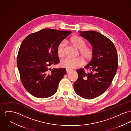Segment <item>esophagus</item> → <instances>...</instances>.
Listing matches in <instances>:
<instances>
[{
	"label": "esophagus",
	"instance_id": "1",
	"mask_svg": "<svg viewBox=\"0 0 131 131\" xmlns=\"http://www.w3.org/2000/svg\"><path fill=\"white\" fill-rule=\"evenodd\" d=\"M70 70H71L69 69H66V71H67V73H69Z\"/></svg>",
	"mask_w": 131,
	"mask_h": 131
}]
</instances>
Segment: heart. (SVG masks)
<instances>
[{
	"mask_svg": "<svg viewBox=\"0 0 131 131\" xmlns=\"http://www.w3.org/2000/svg\"><path fill=\"white\" fill-rule=\"evenodd\" d=\"M70 42L77 48L79 49L81 56L86 60H89L93 56V50L86 46V41L81 37L75 36L70 39ZM66 42L64 40L62 41L58 45L57 52L59 56L62 57L66 53ZM83 60L80 58H71L69 57L62 59L60 61V64L62 67L69 69H75L83 65Z\"/></svg>",
	"mask_w": 131,
	"mask_h": 131,
	"instance_id": "heart-1",
	"label": "heart"
}]
</instances>
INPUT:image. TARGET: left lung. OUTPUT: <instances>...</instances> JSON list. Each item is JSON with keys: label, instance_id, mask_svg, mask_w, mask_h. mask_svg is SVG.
<instances>
[{"label": "left lung", "instance_id": "1", "mask_svg": "<svg viewBox=\"0 0 131 131\" xmlns=\"http://www.w3.org/2000/svg\"><path fill=\"white\" fill-rule=\"evenodd\" d=\"M92 46V59L84 69L77 70L78 79L73 84L80 96L90 99L103 94L110 85L118 69V54L113 42L94 31L79 32Z\"/></svg>", "mask_w": 131, "mask_h": 131}]
</instances>
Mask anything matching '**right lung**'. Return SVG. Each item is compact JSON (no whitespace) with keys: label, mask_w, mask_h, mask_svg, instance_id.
<instances>
[{"label":"right lung","mask_w":131,"mask_h":131,"mask_svg":"<svg viewBox=\"0 0 131 131\" xmlns=\"http://www.w3.org/2000/svg\"><path fill=\"white\" fill-rule=\"evenodd\" d=\"M71 33L44 29L28 35L21 44L17 58L18 69L22 84L33 96L45 98L57 92L66 69L52 70L50 67L59 62L57 46Z\"/></svg>","instance_id":"right-lung-1"}]
</instances>
